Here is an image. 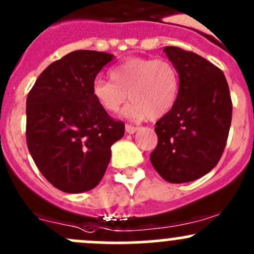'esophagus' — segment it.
I'll list each match as a JSON object with an SVG mask.
<instances>
[{"label":"esophagus","mask_w":254,"mask_h":254,"mask_svg":"<svg viewBox=\"0 0 254 254\" xmlns=\"http://www.w3.org/2000/svg\"><path fill=\"white\" fill-rule=\"evenodd\" d=\"M138 127L132 126V125H126V132L129 133V134H133V133L137 132Z\"/></svg>","instance_id":"34e87169"}]
</instances>
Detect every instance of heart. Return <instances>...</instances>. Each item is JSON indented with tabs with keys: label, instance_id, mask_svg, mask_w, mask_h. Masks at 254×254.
Returning a JSON list of instances; mask_svg holds the SVG:
<instances>
[{
	"label": "heart",
	"instance_id": "1",
	"mask_svg": "<svg viewBox=\"0 0 254 254\" xmlns=\"http://www.w3.org/2000/svg\"><path fill=\"white\" fill-rule=\"evenodd\" d=\"M110 80H95L92 94L102 109L111 114L120 110L127 94L132 102L125 108L124 115L133 120L161 119L178 99L179 75L167 59L130 57L111 70Z\"/></svg>",
	"mask_w": 254,
	"mask_h": 254
}]
</instances>
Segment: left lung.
Wrapping results in <instances>:
<instances>
[{
  "label": "left lung",
  "instance_id": "8db88e82",
  "mask_svg": "<svg viewBox=\"0 0 254 254\" xmlns=\"http://www.w3.org/2000/svg\"><path fill=\"white\" fill-rule=\"evenodd\" d=\"M179 75L173 109L156 122L157 146L150 161L170 183L201 178L219 162L231 125L233 103L219 67L193 52L163 48Z\"/></svg>",
  "mask_w": 254,
  "mask_h": 254
}]
</instances>
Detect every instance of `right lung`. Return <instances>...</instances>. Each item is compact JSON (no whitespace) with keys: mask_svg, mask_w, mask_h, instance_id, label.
I'll return each mask as SVG.
<instances>
[{"mask_svg":"<svg viewBox=\"0 0 254 254\" xmlns=\"http://www.w3.org/2000/svg\"><path fill=\"white\" fill-rule=\"evenodd\" d=\"M113 54L73 51L46 67L26 98V144L42 176L64 192L88 191L110 162L125 124L92 94L95 76Z\"/></svg>","mask_w":254,"mask_h":254,"instance_id":"add662e5","label":"right lung"}]
</instances>
